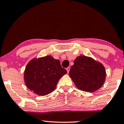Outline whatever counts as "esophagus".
<instances>
[{
    "label": "esophagus",
    "instance_id": "1",
    "mask_svg": "<svg viewBox=\"0 0 124 124\" xmlns=\"http://www.w3.org/2000/svg\"><path fill=\"white\" fill-rule=\"evenodd\" d=\"M66 69V70H67V72H68V73L69 72V71H70V68H69V67L67 68Z\"/></svg>",
    "mask_w": 124,
    "mask_h": 124
}]
</instances>
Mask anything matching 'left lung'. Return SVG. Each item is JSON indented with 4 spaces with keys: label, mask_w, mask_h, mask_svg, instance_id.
Masks as SVG:
<instances>
[{
    "label": "left lung",
    "mask_w": 124,
    "mask_h": 124,
    "mask_svg": "<svg viewBox=\"0 0 124 124\" xmlns=\"http://www.w3.org/2000/svg\"><path fill=\"white\" fill-rule=\"evenodd\" d=\"M106 75L102 63L84 55L77 56L69 71V76L77 88L88 92L101 88L105 81Z\"/></svg>",
    "instance_id": "8db88e82"
}]
</instances>
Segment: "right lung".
<instances>
[{"label": "right lung", "mask_w": 124, "mask_h": 124, "mask_svg": "<svg viewBox=\"0 0 124 124\" xmlns=\"http://www.w3.org/2000/svg\"><path fill=\"white\" fill-rule=\"evenodd\" d=\"M66 73L60 61L47 55L29 61L25 68L24 81L31 91L45 96L55 90L59 79Z\"/></svg>", "instance_id": "add662e5"}]
</instances>
